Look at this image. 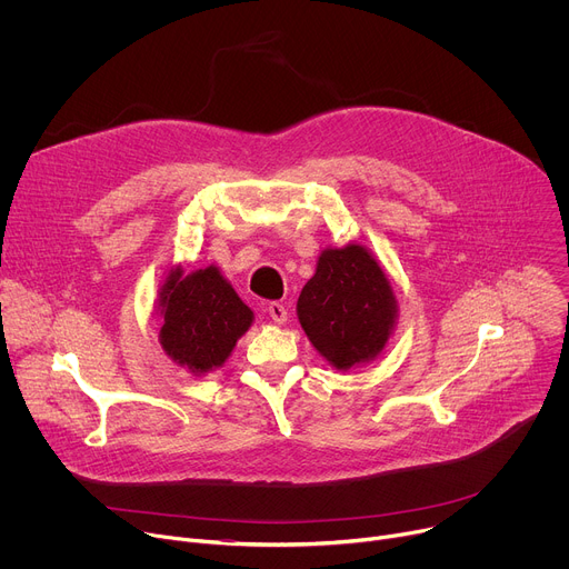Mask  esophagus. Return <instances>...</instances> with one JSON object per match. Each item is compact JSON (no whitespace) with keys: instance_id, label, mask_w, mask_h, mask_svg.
I'll return each mask as SVG.
<instances>
[{"instance_id":"esophagus-1","label":"esophagus","mask_w":569,"mask_h":569,"mask_svg":"<svg viewBox=\"0 0 569 569\" xmlns=\"http://www.w3.org/2000/svg\"><path fill=\"white\" fill-rule=\"evenodd\" d=\"M268 312H270L274 323H286L288 321V308L283 303H279V301L268 303Z\"/></svg>"}]
</instances>
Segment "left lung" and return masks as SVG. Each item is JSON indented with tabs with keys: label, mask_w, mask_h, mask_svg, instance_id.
Segmentation results:
<instances>
[{
	"label": "left lung",
	"mask_w": 569,
	"mask_h": 569,
	"mask_svg": "<svg viewBox=\"0 0 569 569\" xmlns=\"http://www.w3.org/2000/svg\"><path fill=\"white\" fill-rule=\"evenodd\" d=\"M396 315L398 301L385 270L356 242L323 250L297 301L303 333L340 371L382 353Z\"/></svg>",
	"instance_id": "1"
}]
</instances>
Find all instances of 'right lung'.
I'll list each match as a JSON object with an SVG mask.
<instances>
[{"instance_id":"right-lung-1","label":"right lung","mask_w":569,"mask_h":569,"mask_svg":"<svg viewBox=\"0 0 569 569\" xmlns=\"http://www.w3.org/2000/svg\"><path fill=\"white\" fill-rule=\"evenodd\" d=\"M159 308L161 349L196 376L222 367L254 319L216 266L191 274L182 266L171 270L159 288Z\"/></svg>"}]
</instances>
